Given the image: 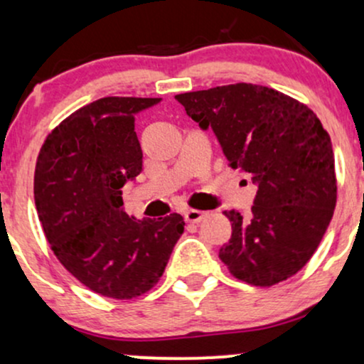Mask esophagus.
I'll list each match as a JSON object with an SVG mask.
<instances>
[{
	"mask_svg": "<svg viewBox=\"0 0 364 364\" xmlns=\"http://www.w3.org/2000/svg\"><path fill=\"white\" fill-rule=\"evenodd\" d=\"M207 217V212L203 210H196V208H190V210L185 212V220L186 223H193L198 224L200 220H203Z\"/></svg>",
	"mask_w": 364,
	"mask_h": 364,
	"instance_id": "34e87169",
	"label": "esophagus"
}]
</instances>
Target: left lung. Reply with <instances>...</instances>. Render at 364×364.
Here are the masks:
<instances>
[{
  "label": "left lung",
  "mask_w": 364,
  "mask_h": 364,
  "mask_svg": "<svg viewBox=\"0 0 364 364\" xmlns=\"http://www.w3.org/2000/svg\"><path fill=\"white\" fill-rule=\"evenodd\" d=\"M191 119L210 127L232 169L258 185L252 215L225 210L229 243L219 258L232 277L270 287L310 262L337 203L327 129L306 104L270 87L232 83L174 95Z\"/></svg>",
  "instance_id": "obj_1"
}]
</instances>
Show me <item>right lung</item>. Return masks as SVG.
<instances>
[{
    "instance_id": "add662e5",
    "label": "right lung",
    "mask_w": 364,
    "mask_h": 364,
    "mask_svg": "<svg viewBox=\"0 0 364 364\" xmlns=\"http://www.w3.org/2000/svg\"><path fill=\"white\" fill-rule=\"evenodd\" d=\"M154 97H102L63 119L37 157L34 198L49 246L97 294L133 299L161 281L185 231L179 214L136 223L121 188L141 173L135 114Z\"/></svg>"
}]
</instances>
